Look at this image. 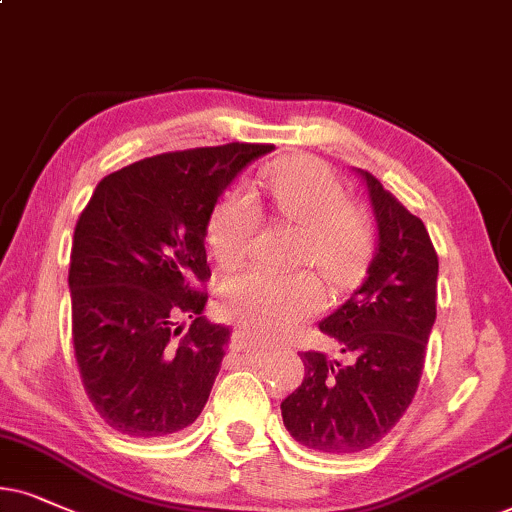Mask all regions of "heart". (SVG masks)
<instances>
[{"instance_id": "b5f03b06", "label": "heart", "mask_w": 512, "mask_h": 512, "mask_svg": "<svg viewBox=\"0 0 512 512\" xmlns=\"http://www.w3.org/2000/svg\"><path fill=\"white\" fill-rule=\"evenodd\" d=\"M269 196L278 217L302 226L297 260L312 262L333 283H347L371 255V224L349 203L338 174L316 158H288L269 170ZM262 226V208L248 189L236 186L217 200L205 226L217 262L236 264L248 255ZM226 316L260 338H278L323 304L321 281L312 271L278 274L241 269L219 288Z\"/></svg>"}]
</instances>
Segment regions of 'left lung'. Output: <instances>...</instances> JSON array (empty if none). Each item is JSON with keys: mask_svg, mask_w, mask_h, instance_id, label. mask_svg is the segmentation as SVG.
Listing matches in <instances>:
<instances>
[{"mask_svg": "<svg viewBox=\"0 0 512 512\" xmlns=\"http://www.w3.org/2000/svg\"><path fill=\"white\" fill-rule=\"evenodd\" d=\"M364 174L378 219V252L354 295L321 321L342 359L302 352L304 380L281 401L297 442L323 454L378 444L409 409L437 319V250L423 219Z\"/></svg>", "mask_w": 512, "mask_h": 512, "instance_id": "obj_1", "label": "left lung"}]
</instances>
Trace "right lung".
I'll return each mask as SVG.
<instances>
[{
  "instance_id": "1",
  "label": "right lung",
  "mask_w": 512,
  "mask_h": 512,
  "mask_svg": "<svg viewBox=\"0 0 512 512\" xmlns=\"http://www.w3.org/2000/svg\"><path fill=\"white\" fill-rule=\"evenodd\" d=\"M271 148L234 141L144 158L103 177L77 219L75 359L89 401L122 435H172L203 411L229 340L203 316L205 226L229 181Z\"/></svg>"
}]
</instances>
